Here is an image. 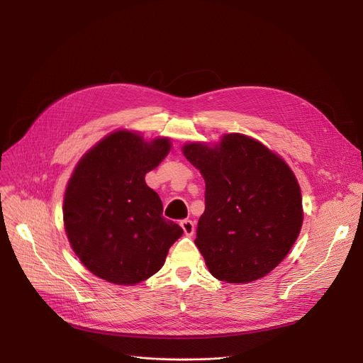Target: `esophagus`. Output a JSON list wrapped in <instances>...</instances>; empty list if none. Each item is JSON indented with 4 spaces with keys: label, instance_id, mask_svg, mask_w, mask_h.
Masks as SVG:
<instances>
[{
    "label": "esophagus",
    "instance_id": "esophagus-1",
    "mask_svg": "<svg viewBox=\"0 0 363 363\" xmlns=\"http://www.w3.org/2000/svg\"><path fill=\"white\" fill-rule=\"evenodd\" d=\"M181 228L184 230L185 235H193L194 234V222L189 220V219H184L181 220Z\"/></svg>",
    "mask_w": 363,
    "mask_h": 363
}]
</instances>
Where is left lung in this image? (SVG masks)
<instances>
[{
	"mask_svg": "<svg viewBox=\"0 0 363 363\" xmlns=\"http://www.w3.org/2000/svg\"><path fill=\"white\" fill-rule=\"evenodd\" d=\"M182 152L206 182L194 242L208 272L230 284L268 275L289 255L303 223L290 166L242 133H226L213 145L188 143Z\"/></svg>",
	"mask_w": 363,
	"mask_h": 363,
	"instance_id": "1",
	"label": "left lung"
}]
</instances>
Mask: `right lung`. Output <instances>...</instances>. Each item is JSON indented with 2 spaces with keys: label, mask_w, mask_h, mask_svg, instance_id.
<instances>
[{
  "label": "right lung",
  "mask_w": 363,
  "mask_h": 363,
  "mask_svg": "<svg viewBox=\"0 0 363 363\" xmlns=\"http://www.w3.org/2000/svg\"><path fill=\"white\" fill-rule=\"evenodd\" d=\"M170 140L145 141L114 130L76 164L67 182L63 220L73 252L95 277L135 285L155 275L182 228L162 216L145 174L169 155Z\"/></svg>",
  "instance_id": "obj_1"
}]
</instances>
